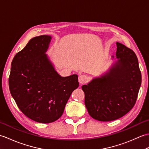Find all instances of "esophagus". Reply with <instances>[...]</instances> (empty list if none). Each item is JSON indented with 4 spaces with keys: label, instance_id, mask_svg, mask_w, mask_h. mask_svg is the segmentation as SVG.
<instances>
[{
    "label": "esophagus",
    "instance_id": "34e87169",
    "mask_svg": "<svg viewBox=\"0 0 149 149\" xmlns=\"http://www.w3.org/2000/svg\"><path fill=\"white\" fill-rule=\"evenodd\" d=\"M78 81L80 84H85L88 81V77L85 74L80 75L78 77Z\"/></svg>",
    "mask_w": 149,
    "mask_h": 149
}]
</instances>
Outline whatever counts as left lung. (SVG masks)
I'll return each instance as SVG.
<instances>
[{"label":"left lung","mask_w":149,"mask_h":149,"mask_svg":"<svg viewBox=\"0 0 149 149\" xmlns=\"http://www.w3.org/2000/svg\"><path fill=\"white\" fill-rule=\"evenodd\" d=\"M116 44L117 61L104 74L81 87L88 113L99 121L114 120L127 113L136 103L141 86L136 54L120 42Z\"/></svg>","instance_id":"obj_1"}]
</instances>
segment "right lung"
Returning <instances> with one entry per match:
<instances>
[{
  "mask_svg": "<svg viewBox=\"0 0 149 149\" xmlns=\"http://www.w3.org/2000/svg\"><path fill=\"white\" fill-rule=\"evenodd\" d=\"M51 36L31 39L11 62L9 87L19 110L39 123H51L63 113L65 106L79 83L78 75H59L47 52Z\"/></svg>",
  "mask_w": 149,
  "mask_h": 149,
  "instance_id": "1",
  "label": "right lung"
}]
</instances>
